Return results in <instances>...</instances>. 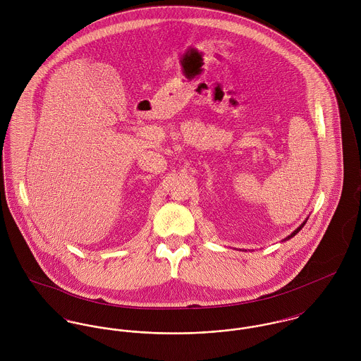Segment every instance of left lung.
<instances>
[{
    "label": "left lung",
    "mask_w": 361,
    "mask_h": 361,
    "mask_svg": "<svg viewBox=\"0 0 361 361\" xmlns=\"http://www.w3.org/2000/svg\"><path fill=\"white\" fill-rule=\"evenodd\" d=\"M306 222H307V218H306V221H303V224H302V225H300V226H299V228H298V229H295V231H293V232H292V233H290V235H289V236H286V238H285V239H283V240H282V242H286V240H289V239H292V238H293V236H295V235H298V233H299V232H300V229H302V228H303V226H305V225H306Z\"/></svg>",
    "instance_id": "1"
}]
</instances>
